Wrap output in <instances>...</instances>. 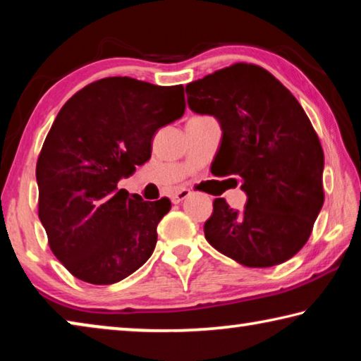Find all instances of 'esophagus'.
Masks as SVG:
<instances>
[{
	"instance_id": "34e87169",
	"label": "esophagus",
	"mask_w": 361,
	"mask_h": 361,
	"mask_svg": "<svg viewBox=\"0 0 361 361\" xmlns=\"http://www.w3.org/2000/svg\"><path fill=\"white\" fill-rule=\"evenodd\" d=\"M189 195H191V191H189V189H178V191H175L172 195H170V199H172L173 204H180L185 199H188Z\"/></svg>"
}]
</instances>
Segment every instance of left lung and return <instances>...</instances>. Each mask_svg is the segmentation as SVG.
<instances>
[{"label": "left lung", "mask_w": 361, "mask_h": 361, "mask_svg": "<svg viewBox=\"0 0 361 361\" xmlns=\"http://www.w3.org/2000/svg\"><path fill=\"white\" fill-rule=\"evenodd\" d=\"M186 94L191 111L213 116L221 127L212 173L234 176L247 194L240 212L215 199L205 239L247 267L290 259L307 242L325 200V157L307 114L282 82L252 63L189 82Z\"/></svg>", "instance_id": "left-lung-1"}]
</instances>
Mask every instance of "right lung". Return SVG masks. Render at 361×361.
Here are the masks:
<instances>
[{"instance_id": "right-lung-1", "label": "right lung", "mask_w": 361, "mask_h": 361, "mask_svg": "<svg viewBox=\"0 0 361 361\" xmlns=\"http://www.w3.org/2000/svg\"><path fill=\"white\" fill-rule=\"evenodd\" d=\"M185 113L183 85L105 78L60 109L36 164L38 213L49 247L76 279L111 285L154 252L170 200L118 189L151 157L157 129Z\"/></svg>"}]
</instances>
